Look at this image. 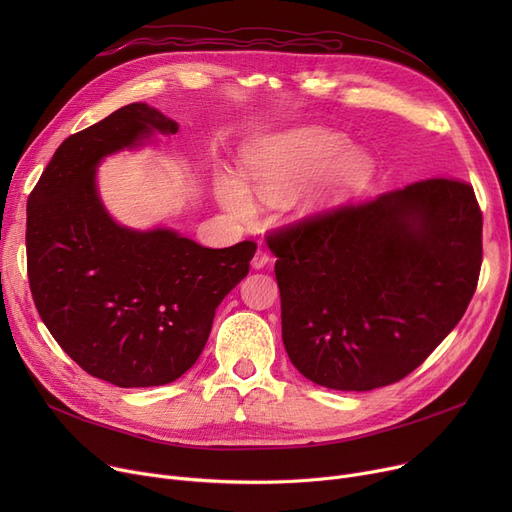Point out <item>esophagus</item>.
I'll return each mask as SVG.
<instances>
[{"mask_svg": "<svg viewBox=\"0 0 512 512\" xmlns=\"http://www.w3.org/2000/svg\"><path fill=\"white\" fill-rule=\"evenodd\" d=\"M267 263H270V255H267L265 249H257V253H255L253 259H251L253 270H261V267H265Z\"/></svg>", "mask_w": 512, "mask_h": 512, "instance_id": "esophagus-1", "label": "esophagus"}]
</instances>
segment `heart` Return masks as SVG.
<instances>
[{"instance_id": "heart-1", "label": "heart", "mask_w": 512, "mask_h": 512, "mask_svg": "<svg viewBox=\"0 0 512 512\" xmlns=\"http://www.w3.org/2000/svg\"><path fill=\"white\" fill-rule=\"evenodd\" d=\"M373 157L353 149L351 139L324 126L286 130L255 143L245 153V176L261 197L288 195L315 180L303 197L305 211L336 205L373 176ZM215 197L238 218L253 213V197L247 184L230 176H215Z\"/></svg>"}]
</instances>
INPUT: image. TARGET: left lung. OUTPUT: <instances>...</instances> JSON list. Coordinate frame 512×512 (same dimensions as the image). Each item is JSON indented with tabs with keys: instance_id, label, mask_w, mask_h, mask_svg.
Returning a JSON list of instances; mask_svg holds the SVG:
<instances>
[{
	"instance_id": "1",
	"label": "left lung",
	"mask_w": 512,
	"mask_h": 512,
	"mask_svg": "<svg viewBox=\"0 0 512 512\" xmlns=\"http://www.w3.org/2000/svg\"><path fill=\"white\" fill-rule=\"evenodd\" d=\"M282 340L307 380L367 392L405 378L467 311L481 267L473 186L436 176L267 236Z\"/></svg>"
}]
</instances>
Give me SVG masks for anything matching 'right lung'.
Returning <instances> with one entry per match:
<instances>
[{"instance_id": "1", "label": "right lung", "mask_w": 512, "mask_h": 512, "mask_svg": "<svg viewBox=\"0 0 512 512\" xmlns=\"http://www.w3.org/2000/svg\"><path fill=\"white\" fill-rule=\"evenodd\" d=\"M157 132L176 134L178 124L147 103L120 107L58 147L26 205V265L43 324L72 361L118 388L164 386L191 369L257 251L251 240L207 249L107 213L103 157Z\"/></svg>"}]
</instances>
